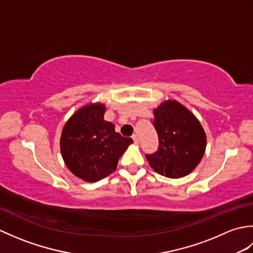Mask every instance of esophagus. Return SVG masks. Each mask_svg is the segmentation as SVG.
Returning <instances> with one entry per match:
<instances>
[{
  "label": "esophagus",
  "mask_w": 253,
  "mask_h": 253,
  "mask_svg": "<svg viewBox=\"0 0 253 253\" xmlns=\"http://www.w3.org/2000/svg\"><path fill=\"white\" fill-rule=\"evenodd\" d=\"M131 138H132L133 142H135L136 144H138V143H139V139H138V136H137V135H132V136H131Z\"/></svg>",
  "instance_id": "34e87169"
}]
</instances>
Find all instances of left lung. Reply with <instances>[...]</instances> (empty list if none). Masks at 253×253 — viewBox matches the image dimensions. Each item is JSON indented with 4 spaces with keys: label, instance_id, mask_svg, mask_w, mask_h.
<instances>
[{
    "label": "left lung",
    "instance_id": "obj_1",
    "mask_svg": "<svg viewBox=\"0 0 253 253\" xmlns=\"http://www.w3.org/2000/svg\"><path fill=\"white\" fill-rule=\"evenodd\" d=\"M159 149L147 154L151 168L169 178H181L196 169L206 152L207 136L198 118L179 102L164 101L153 111Z\"/></svg>",
    "mask_w": 253,
    "mask_h": 253
}]
</instances>
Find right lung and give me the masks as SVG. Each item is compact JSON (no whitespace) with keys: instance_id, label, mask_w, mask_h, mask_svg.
<instances>
[{"instance_id":"obj_1","label":"right lung","mask_w":253,"mask_h":253,"mask_svg":"<svg viewBox=\"0 0 253 253\" xmlns=\"http://www.w3.org/2000/svg\"><path fill=\"white\" fill-rule=\"evenodd\" d=\"M105 106H83L66 122L61 136V153L72 173L94 182L112 174L118 160L133 141L115 131L114 124L104 121Z\"/></svg>"}]
</instances>
